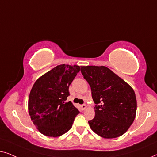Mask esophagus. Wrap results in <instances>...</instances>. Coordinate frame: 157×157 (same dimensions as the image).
Here are the masks:
<instances>
[{"label": "esophagus", "mask_w": 157, "mask_h": 157, "mask_svg": "<svg viewBox=\"0 0 157 157\" xmlns=\"http://www.w3.org/2000/svg\"><path fill=\"white\" fill-rule=\"evenodd\" d=\"M81 108L83 109V110H85L87 108V106L86 104H83V105H81Z\"/></svg>", "instance_id": "1"}]
</instances>
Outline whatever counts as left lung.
Returning a JSON list of instances; mask_svg holds the SVG:
<instances>
[{
  "label": "left lung",
  "mask_w": 157,
  "mask_h": 157,
  "mask_svg": "<svg viewBox=\"0 0 157 157\" xmlns=\"http://www.w3.org/2000/svg\"><path fill=\"white\" fill-rule=\"evenodd\" d=\"M83 78L91 89L95 117L90 128L104 139L119 137L127 132L136 117L134 89L106 66H81Z\"/></svg>",
  "instance_id": "1"
}]
</instances>
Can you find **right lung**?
<instances>
[{
	"label": "right lung",
	"instance_id": "obj_1",
	"mask_svg": "<svg viewBox=\"0 0 157 157\" xmlns=\"http://www.w3.org/2000/svg\"><path fill=\"white\" fill-rule=\"evenodd\" d=\"M80 66L66 64L56 66L38 78L29 97V113L42 134L58 137L70 130L79 111L71 101L68 88Z\"/></svg>",
	"mask_w": 157,
	"mask_h": 157
}]
</instances>
